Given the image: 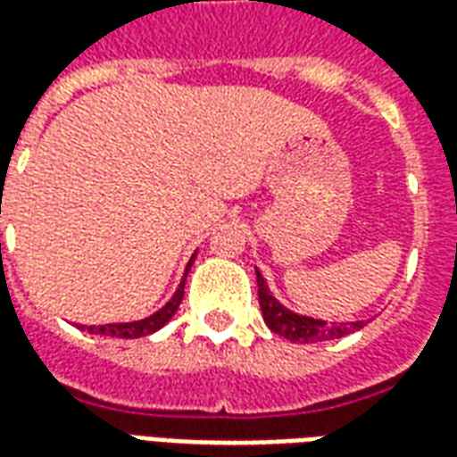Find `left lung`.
<instances>
[{
    "label": "left lung",
    "mask_w": 457,
    "mask_h": 457,
    "mask_svg": "<svg viewBox=\"0 0 457 457\" xmlns=\"http://www.w3.org/2000/svg\"><path fill=\"white\" fill-rule=\"evenodd\" d=\"M257 287H259V306H262V316L269 330H274L277 336L287 337L291 343H326V340H337L360 330L364 326V320H354V323H326L320 318L303 316L296 313L291 308L281 306L277 298L271 296L267 281L259 274L257 269Z\"/></svg>",
    "instance_id": "obj_1"
}]
</instances>
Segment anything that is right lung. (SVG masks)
I'll return each instance as SVG.
<instances>
[{"label":"right lung","mask_w":457,"mask_h":457,"mask_svg":"<svg viewBox=\"0 0 457 457\" xmlns=\"http://www.w3.org/2000/svg\"><path fill=\"white\" fill-rule=\"evenodd\" d=\"M193 262H195V254L190 257L188 267L183 271V278H180L179 288H176V294L166 301V306H161L156 313H151V316L141 318V320H129V323H104V326H87L85 330L87 333H93V336H110V337H124V340H131V337H144L151 336V333H156L161 328L169 323L173 313L179 311L180 301H183V288H186V277H188L190 267H193Z\"/></svg>","instance_id":"obj_1"}]
</instances>
